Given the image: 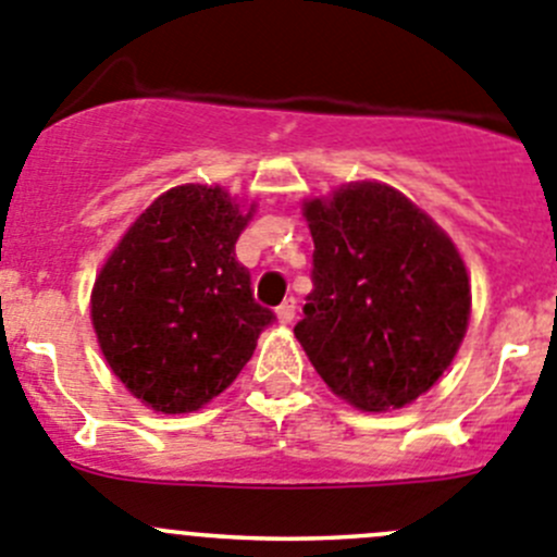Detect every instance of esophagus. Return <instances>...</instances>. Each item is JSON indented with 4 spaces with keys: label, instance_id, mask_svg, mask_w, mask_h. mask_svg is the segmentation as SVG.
I'll use <instances>...</instances> for the list:
<instances>
[{
    "label": "esophagus",
    "instance_id": "esophagus-1",
    "mask_svg": "<svg viewBox=\"0 0 557 557\" xmlns=\"http://www.w3.org/2000/svg\"><path fill=\"white\" fill-rule=\"evenodd\" d=\"M294 315H296V299L294 296H288V299H285V302L277 308V321L280 324H290V321H294Z\"/></svg>",
    "mask_w": 557,
    "mask_h": 557
}]
</instances>
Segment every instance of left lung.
Instances as JSON below:
<instances>
[{"instance_id": "left-lung-1", "label": "left lung", "mask_w": 557, "mask_h": 557, "mask_svg": "<svg viewBox=\"0 0 557 557\" xmlns=\"http://www.w3.org/2000/svg\"><path fill=\"white\" fill-rule=\"evenodd\" d=\"M313 290L294 326L326 387L366 412L401 409L448 371L470 277L448 233L376 181L305 202Z\"/></svg>"}]
</instances>
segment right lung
Wrapping results in <instances>:
<instances>
[{
  "label": "right lung",
  "instance_id": "1",
  "mask_svg": "<svg viewBox=\"0 0 557 557\" xmlns=\"http://www.w3.org/2000/svg\"><path fill=\"white\" fill-rule=\"evenodd\" d=\"M244 214L222 186L156 197L103 263L90 296L109 368L145 407L195 412L231 387L274 321L236 261Z\"/></svg>",
  "mask_w": 557,
  "mask_h": 557
}]
</instances>
